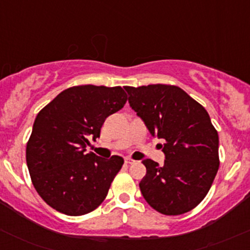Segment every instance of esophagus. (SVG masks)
Masks as SVG:
<instances>
[{"mask_svg": "<svg viewBox=\"0 0 250 250\" xmlns=\"http://www.w3.org/2000/svg\"><path fill=\"white\" fill-rule=\"evenodd\" d=\"M125 162L127 163V165H133V163H134L135 161L132 160V158H129V157H125Z\"/></svg>", "mask_w": 250, "mask_h": 250, "instance_id": "34e87169", "label": "esophagus"}]
</instances>
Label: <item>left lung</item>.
<instances>
[{
	"instance_id": "obj_1",
	"label": "left lung",
	"mask_w": 250,
	"mask_h": 250,
	"mask_svg": "<svg viewBox=\"0 0 250 250\" xmlns=\"http://www.w3.org/2000/svg\"><path fill=\"white\" fill-rule=\"evenodd\" d=\"M125 89L150 134L165 140V166L143 161L146 175L139 188L144 198L165 215L188 213L202 202L219 169V137L208 112L176 85Z\"/></svg>"
}]
</instances>
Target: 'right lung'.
<instances>
[{
  "label": "right lung",
  "instance_id": "add662e5",
  "mask_svg": "<svg viewBox=\"0 0 250 250\" xmlns=\"http://www.w3.org/2000/svg\"><path fill=\"white\" fill-rule=\"evenodd\" d=\"M121 87L76 85L58 94L39 112L26 145V163L35 188L55 210L71 216L90 213L107 196L123 158L85 152L100 137L106 117L122 109Z\"/></svg>",
  "mask_w": 250,
  "mask_h": 250
}]
</instances>
